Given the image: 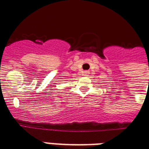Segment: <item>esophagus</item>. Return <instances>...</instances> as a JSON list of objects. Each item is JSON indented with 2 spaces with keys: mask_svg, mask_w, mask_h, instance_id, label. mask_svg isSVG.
<instances>
[{
  "mask_svg": "<svg viewBox=\"0 0 149 149\" xmlns=\"http://www.w3.org/2000/svg\"><path fill=\"white\" fill-rule=\"evenodd\" d=\"M85 72V74H87V73H88V72H87V71H86V72Z\"/></svg>",
  "mask_w": 149,
  "mask_h": 149,
  "instance_id": "1",
  "label": "esophagus"
}]
</instances>
